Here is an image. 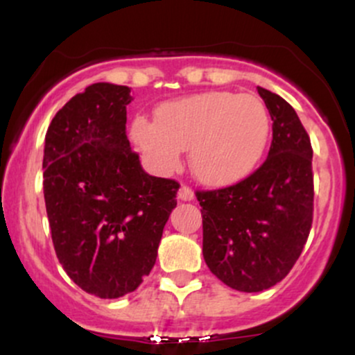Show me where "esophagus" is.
<instances>
[{
  "label": "esophagus",
  "instance_id": "1",
  "mask_svg": "<svg viewBox=\"0 0 355 355\" xmlns=\"http://www.w3.org/2000/svg\"><path fill=\"white\" fill-rule=\"evenodd\" d=\"M193 197H195V193L190 187H187V185L180 187V190H178V198H180V200L190 202V200H193Z\"/></svg>",
  "mask_w": 355,
  "mask_h": 355
}]
</instances>
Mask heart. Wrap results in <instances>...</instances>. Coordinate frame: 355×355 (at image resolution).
Returning <instances> with one entry per match:
<instances>
[{
    "label": "heart",
    "instance_id": "obj_1",
    "mask_svg": "<svg viewBox=\"0 0 355 355\" xmlns=\"http://www.w3.org/2000/svg\"><path fill=\"white\" fill-rule=\"evenodd\" d=\"M157 121L138 116L132 140L158 172L178 165L189 150L193 177L225 187L247 177L262 158L270 116L262 100L232 92H207L162 103Z\"/></svg>",
    "mask_w": 355,
    "mask_h": 355
}]
</instances>
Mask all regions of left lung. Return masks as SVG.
<instances>
[{"mask_svg":"<svg viewBox=\"0 0 355 355\" xmlns=\"http://www.w3.org/2000/svg\"><path fill=\"white\" fill-rule=\"evenodd\" d=\"M257 89L274 121L267 160L235 185L195 193L205 263L240 292H262L291 272L313 215L311 138L282 96Z\"/></svg>","mask_w":355,"mask_h":355,"instance_id":"8db88e82","label":"left lung"}]
</instances>
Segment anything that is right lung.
<instances>
[{
	"mask_svg": "<svg viewBox=\"0 0 355 355\" xmlns=\"http://www.w3.org/2000/svg\"><path fill=\"white\" fill-rule=\"evenodd\" d=\"M128 87L93 83L56 113L44 137L43 191L64 272L100 299L144 282L180 183L152 177L126 138Z\"/></svg>",
	"mask_w": 355,
	"mask_h": 355,
	"instance_id": "right-lung-1",
	"label": "right lung"
}]
</instances>
